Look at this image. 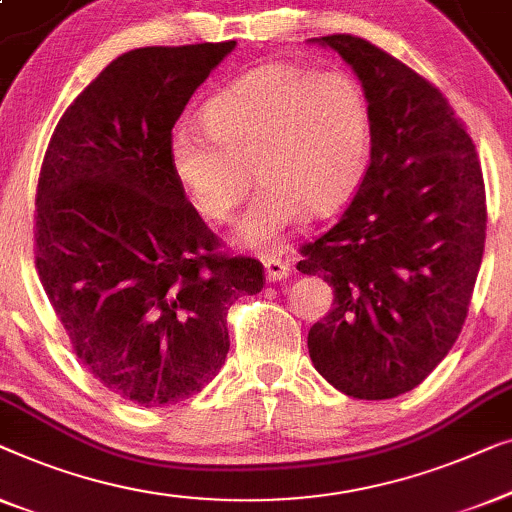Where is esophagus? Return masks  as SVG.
Wrapping results in <instances>:
<instances>
[{"label":"esophagus","instance_id":"1","mask_svg":"<svg viewBox=\"0 0 512 512\" xmlns=\"http://www.w3.org/2000/svg\"><path fill=\"white\" fill-rule=\"evenodd\" d=\"M264 273L269 283H276V280H285L290 276V264L283 262V259L276 257H266L264 259Z\"/></svg>","mask_w":512,"mask_h":512}]
</instances>
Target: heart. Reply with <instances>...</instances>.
Masks as SVG:
<instances>
[{"mask_svg": "<svg viewBox=\"0 0 512 512\" xmlns=\"http://www.w3.org/2000/svg\"><path fill=\"white\" fill-rule=\"evenodd\" d=\"M208 132L169 139L176 181L206 220L225 222L262 178L232 241L269 253L306 208L343 206L369 167L373 120L362 85L343 71L271 62L246 71L204 106Z\"/></svg>", "mask_w": 512, "mask_h": 512, "instance_id": "1", "label": "heart"}]
</instances>
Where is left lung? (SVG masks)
Wrapping results in <instances>:
<instances>
[{
    "label": "left lung",
    "instance_id": "8db88e82",
    "mask_svg": "<svg viewBox=\"0 0 512 512\" xmlns=\"http://www.w3.org/2000/svg\"><path fill=\"white\" fill-rule=\"evenodd\" d=\"M355 71L371 104V162L341 220L301 246V273L334 287L308 331L322 378L352 399L422 383L469 313L487 204L469 132L436 85L352 34L315 39Z\"/></svg>",
    "mask_w": 512,
    "mask_h": 512
}]
</instances>
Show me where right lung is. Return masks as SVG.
Returning <instances> with one entry per match:
<instances>
[{
  "mask_svg": "<svg viewBox=\"0 0 512 512\" xmlns=\"http://www.w3.org/2000/svg\"><path fill=\"white\" fill-rule=\"evenodd\" d=\"M236 41L136 48L57 122L37 185L34 255L76 357L139 406L204 390L229 352L227 311L264 287L176 181L169 139L194 90Z\"/></svg>",
  "mask_w": 512,
  "mask_h": 512,
  "instance_id": "right-lung-1",
  "label": "right lung"
}]
</instances>
